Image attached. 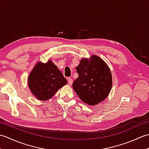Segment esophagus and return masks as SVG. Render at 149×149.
<instances>
[{
    "mask_svg": "<svg viewBox=\"0 0 149 149\" xmlns=\"http://www.w3.org/2000/svg\"><path fill=\"white\" fill-rule=\"evenodd\" d=\"M72 83H73L72 79L68 78V84L70 85V86H71V85L72 84Z\"/></svg>",
    "mask_w": 149,
    "mask_h": 149,
    "instance_id": "34e87169",
    "label": "esophagus"
}]
</instances>
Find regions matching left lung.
<instances>
[{
	"mask_svg": "<svg viewBox=\"0 0 149 149\" xmlns=\"http://www.w3.org/2000/svg\"><path fill=\"white\" fill-rule=\"evenodd\" d=\"M76 70L79 77L72 87L83 102L95 106L109 95L112 88V75L102 59L96 55L89 59H81Z\"/></svg>",
	"mask_w": 149,
	"mask_h": 149,
	"instance_id": "8db88e82",
	"label": "left lung"
}]
</instances>
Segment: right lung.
I'll return each mask as SVG.
<instances>
[{
	"instance_id": "obj_1",
	"label": "right lung",
	"mask_w": 149,
	"mask_h": 149,
	"mask_svg": "<svg viewBox=\"0 0 149 149\" xmlns=\"http://www.w3.org/2000/svg\"><path fill=\"white\" fill-rule=\"evenodd\" d=\"M27 83L31 93L40 100H47L67 84L61 72L52 60L38 62L30 72Z\"/></svg>"
}]
</instances>
